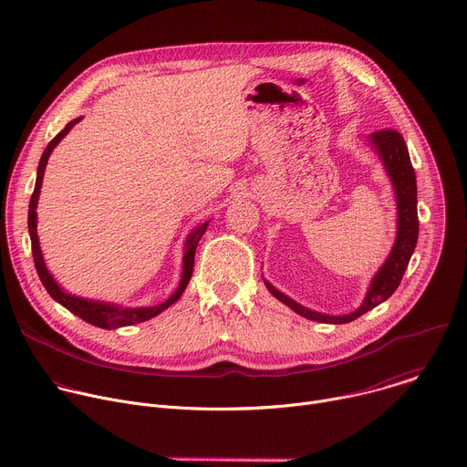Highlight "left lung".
Here are the masks:
<instances>
[{
	"mask_svg": "<svg viewBox=\"0 0 467 467\" xmlns=\"http://www.w3.org/2000/svg\"><path fill=\"white\" fill-rule=\"evenodd\" d=\"M368 142L379 155L383 163V169L392 183L394 198H396V240L394 245L381 264V267L372 276L363 302L350 314L345 316H328L309 309L280 289H276L269 280L264 278L265 287L269 293L278 298L282 304L291 307L295 314L316 321V323H327V325H347L361 317L363 314L370 312L379 302L387 300L400 285L403 273L409 265V260L414 253L416 242H418V192H416V174L409 158L407 144L401 137V133L394 130H381L368 135Z\"/></svg>",
	"mask_w": 467,
	"mask_h": 467,
	"instance_id": "obj_1",
	"label": "left lung"
}]
</instances>
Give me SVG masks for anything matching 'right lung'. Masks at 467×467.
I'll use <instances>...</instances> for the list:
<instances>
[{
	"instance_id": "obj_1",
	"label": "right lung",
	"mask_w": 467,
	"mask_h": 467,
	"mask_svg": "<svg viewBox=\"0 0 467 467\" xmlns=\"http://www.w3.org/2000/svg\"><path fill=\"white\" fill-rule=\"evenodd\" d=\"M82 117L73 119L71 122L66 124V128L47 144V148L42 153V160L38 163V172H36V183H35V192L31 196L29 202V236H31V245H33V258H35V265L38 271V276L44 284V287L47 289V293L58 302L62 304L66 309H69L71 314H75L77 317H80L82 321L104 328V330H117L122 327H131L137 323H144L148 319H153L155 316H160L161 312H165L167 307H171L174 302L180 300V296L183 295V291L187 289L191 276H192V269H194V256H196V247L198 242L202 240L203 233L209 227V222L200 223L198 227H194L185 244H183V260H182V278L180 284L176 287V291L163 302L155 304V306H124V304H117V302H106V300H93V298H86L75 293L66 291L57 278L51 275V271L46 265L44 260V253L40 247V240H38V233H36V225H38V214H36V207H38V198H40V189H42V182H44V172L47 167V160L51 158L53 150L57 148V144L71 131V128L80 122Z\"/></svg>"
}]
</instances>
